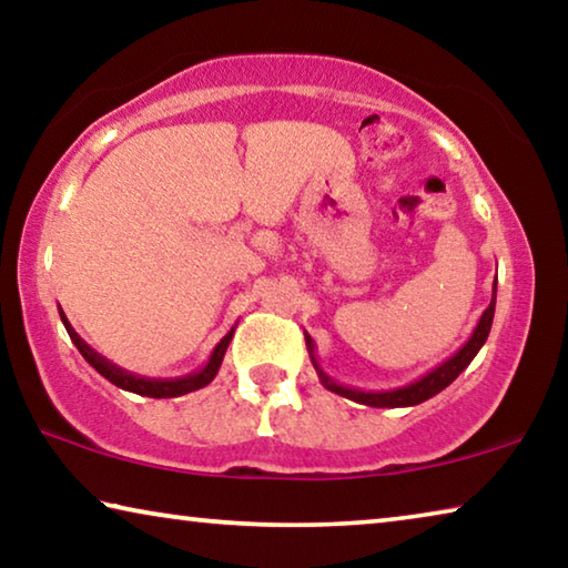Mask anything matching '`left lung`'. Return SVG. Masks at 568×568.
<instances>
[{
	"label": "left lung",
	"mask_w": 568,
	"mask_h": 568,
	"mask_svg": "<svg viewBox=\"0 0 568 568\" xmlns=\"http://www.w3.org/2000/svg\"><path fill=\"white\" fill-rule=\"evenodd\" d=\"M494 311H496V281H494V291H491V303L480 315L474 333H470V338L460 345V348L446 358L444 363H438L436 368H430L426 376L416 378L408 386H400V388H390V390H361V388H351V386H341V383H335L328 373L321 368L318 358H315V343L311 335L305 333V345H307V353H311V361H313V368L318 371V378L321 383L328 390L338 393L343 398H351L355 403H363V406H373V408H408V406H418V403L434 398L436 393H440L444 388H448L450 383H454L460 373L468 368V363L476 358V353L484 348V343L488 338V333H491V323H494Z\"/></svg>",
	"instance_id": "obj_1"
}]
</instances>
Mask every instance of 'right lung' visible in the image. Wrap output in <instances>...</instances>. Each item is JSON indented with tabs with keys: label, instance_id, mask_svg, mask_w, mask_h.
Masks as SVG:
<instances>
[{
	"label": "right lung",
	"instance_id": "right-lung-1",
	"mask_svg": "<svg viewBox=\"0 0 568 568\" xmlns=\"http://www.w3.org/2000/svg\"><path fill=\"white\" fill-rule=\"evenodd\" d=\"M60 318L64 323L67 333H70L72 343L77 345V351L82 353V358L88 361L92 368L100 373V376H104L122 390L138 393V396H148V398H178V396H185V393L205 388L207 383L217 376L220 365H223V358H225L227 345H230V341H233V333H235V328L227 331L225 338L215 345L213 353H210L207 363L200 371L187 373V376H180V378H145V376H134V373L120 368V365H114L112 361L104 358V355H100L98 351L90 348V345L84 343L80 335H77V331L72 328V323L67 321L62 307H60Z\"/></svg>",
	"mask_w": 568,
	"mask_h": 568
}]
</instances>
